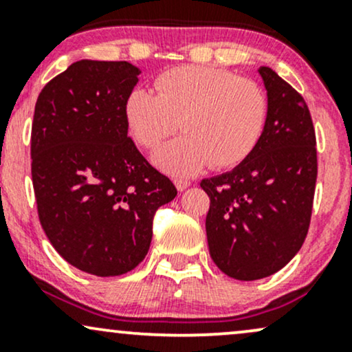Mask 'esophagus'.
Segmentation results:
<instances>
[{
	"mask_svg": "<svg viewBox=\"0 0 352 352\" xmlns=\"http://www.w3.org/2000/svg\"><path fill=\"white\" fill-rule=\"evenodd\" d=\"M173 184H175L179 192H184V190H187L190 187V180L184 179V177H175V179H173Z\"/></svg>",
	"mask_w": 352,
	"mask_h": 352,
	"instance_id": "34e87169",
	"label": "esophagus"
}]
</instances>
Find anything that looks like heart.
I'll use <instances>...</instances> for the list:
<instances>
[{
  "mask_svg": "<svg viewBox=\"0 0 352 352\" xmlns=\"http://www.w3.org/2000/svg\"><path fill=\"white\" fill-rule=\"evenodd\" d=\"M155 91L134 89L125 99V120L144 148H155L184 129V135L153 153V162L172 175H190L210 164L233 167L263 135L268 99L254 80L215 67L182 66L160 74Z\"/></svg>",
  "mask_w": 352,
  "mask_h": 352,
  "instance_id": "obj_1",
  "label": "heart"
}]
</instances>
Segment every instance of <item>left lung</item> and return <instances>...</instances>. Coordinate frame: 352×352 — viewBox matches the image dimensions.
Returning a JSON list of instances; mask_svg holds the SVG:
<instances>
[{"instance_id": "8db88e82", "label": "left lung", "mask_w": 352, "mask_h": 352, "mask_svg": "<svg viewBox=\"0 0 352 352\" xmlns=\"http://www.w3.org/2000/svg\"><path fill=\"white\" fill-rule=\"evenodd\" d=\"M268 117L254 151L233 170L201 180L210 256L230 278L276 273L308 235L318 177L316 134L305 99L270 67H260Z\"/></svg>"}]
</instances>
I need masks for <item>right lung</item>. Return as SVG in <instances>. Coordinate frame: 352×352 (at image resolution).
I'll return each mask as SVG.
<instances>
[{"instance_id": "add662e5", "label": "right lung", "mask_w": 352, "mask_h": 352, "mask_svg": "<svg viewBox=\"0 0 352 352\" xmlns=\"http://www.w3.org/2000/svg\"><path fill=\"white\" fill-rule=\"evenodd\" d=\"M140 69L127 60L72 63L43 87L31 129V175L41 227L67 263L119 276L144 260L168 177L137 151L125 99Z\"/></svg>"}]
</instances>
